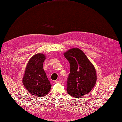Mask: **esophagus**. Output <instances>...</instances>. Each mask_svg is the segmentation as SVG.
<instances>
[{
	"label": "esophagus",
	"mask_w": 122,
	"mask_h": 122,
	"mask_svg": "<svg viewBox=\"0 0 122 122\" xmlns=\"http://www.w3.org/2000/svg\"><path fill=\"white\" fill-rule=\"evenodd\" d=\"M55 82H56V83H60V84H61V83H62V81L61 80H56V81H55Z\"/></svg>",
	"instance_id": "34e87169"
}]
</instances>
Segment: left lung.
<instances>
[{"label": "left lung", "instance_id": "left-lung-1", "mask_svg": "<svg viewBox=\"0 0 122 122\" xmlns=\"http://www.w3.org/2000/svg\"><path fill=\"white\" fill-rule=\"evenodd\" d=\"M64 55L70 65L67 91L75 98L84 96L91 91L96 84L95 69L84 53L79 48L70 49Z\"/></svg>", "mask_w": 122, "mask_h": 122}]
</instances>
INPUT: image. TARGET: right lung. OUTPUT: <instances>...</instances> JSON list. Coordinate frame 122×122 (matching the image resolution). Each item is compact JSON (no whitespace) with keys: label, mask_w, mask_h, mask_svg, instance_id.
Listing matches in <instances>:
<instances>
[{"label":"right lung","mask_w":122,"mask_h":122,"mask_svg":"<svg viewBox=\"0 0 122 122\" xmlns=\"http://www.w3.org/2000/svg\"><path fill=\"white\" fill-rule=\"evenodd\" d=\"M45 55L38 53L32 57L28 61L22 82L26 90L32 95L44 97L51 87L50 82L43 69Z\"/></svg>","instance_id":"obj_1"}]
</instances>
